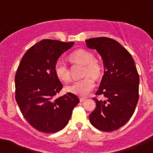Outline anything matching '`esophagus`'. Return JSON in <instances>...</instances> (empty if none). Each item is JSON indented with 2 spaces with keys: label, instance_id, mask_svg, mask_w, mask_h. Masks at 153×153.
I'll list each match as a JSON object with an SVG mask.
<instances>
[{
  "label": "esophagus",
  "instance_id": "34e87169",
  "mask_svg": "<svg viewBox=\"0 0 153 153\" xmlns=\"http://www.w3.org/2000/svg\"><path fill=\"white\" fill-rule=\"evenodd\" d=\"M85 99H86V98H85V97H80V101H81V102H82V101H85Z\"/></svg>",
  "mask_w": 153,
  "mask_h": 153
}]
</instances>
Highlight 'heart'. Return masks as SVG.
Wrapping results in <instances>:
<instances>
[{"label": "heart", "instance_id": "heart-1", "mask_svg": "<svg viewBox=\"0 0 153 153\" xmlns=\"http://www.w3.org/2000/svg\"><path fill=\"white\" fill-rule=\"evenodd\" d=\"M69 59L72 63L84 65L82 75L85 78L73 82L66 88V90L78 96H86L95 87V82L91 77L95 79L99 78L103 73L102 65L99 60L95 58L92 52L84 49H79L72 52L69 55ZM54 72L57 78L62 81L67 82L71 80L69 70L62 60L59 59L56 62Z\"/></svg>", "mask_w": 153, "mask_h": 153}]
</instances>
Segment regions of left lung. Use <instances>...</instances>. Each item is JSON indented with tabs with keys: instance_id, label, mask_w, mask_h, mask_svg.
Returning <instances> with one entry per match:
<instances>
[{
	"instance_id": "left-lung-1",
	"label": "left lung",
	"mask_w": 153,
	"mask_h": 153,
	"mask_svg": "<svg viewBox=\"0 0 153 153\" xmlns=\"http://www.w3.org/2000/svg\"><path fill=\"white\" fill-rule=\"evenodd\" d=\"M85 42L103 59L104 74L96 95H103L106 99L103 101L93 98L96 106L89 120L96 129L110 132L124 126L134 114L139 100L140 77L132 57L118 42L96 37Z\"/></svg>"
}]
</instances>
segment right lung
I'll return each instance as SVG.
<instances>
[{"mask_svg":"<svg viewBox=\"0 0 153 153\" xmlns=\"http://www.w3.org/2000/svg\"><path fill=\"white\" fill-rule=\"evenodd\" d=\"M74 42L43 39L23 56L15 75V98L28 123L44 133L62 129L71 119L80 100L68 93L56 98L63 85L54 72L62 53Z\"/></svg>","mask_w":153,"mask_h":153,"instance_id":"1","label":"right lung"}]
</instances>
